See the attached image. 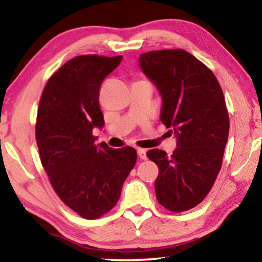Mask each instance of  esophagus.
Returning a JSON list of instances; mask_svg holds the SVG:
<instances>
[{
  "label": "esophagus",
  "mask_w": 262,
  "mask_h": 262,
  "mask_svg": "<svg viewBox=\"0 0 262 262\" xmlns=\"http://www.w3.org/2000/svg\"><path fill=\"white\" fill-rule=\"evenodd\" d=\"M137 155H139V157L141 159H147V150L145 149H137Z\"/></svg>",
  "instance_id": "34e87169"
}]
</instances>
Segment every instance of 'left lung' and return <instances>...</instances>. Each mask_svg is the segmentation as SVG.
<instances>
[{
    "mask_svg": "<svg viewBox=\"0 0 262 262\" xmlns=\"http://www.w3.org/2000/svg\"><path fill=\"white\" fill-rule=\"evenodd\" d=\"M139 62L162 96V122L177 137L172 156L147 152L159 170L156 198L170 211L189 210L210 192L222 166L229 136L223 91L211 70L184 50L151 51Z\"/></svg>",
    "mask_w": 262,
    "mask_h": 262,
    "instance_id": "obj_1",
    "label": "left lung"
}]
</instances>
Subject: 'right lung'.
Instances as JSON below:
<instances>
[{
  "label": "right lung",
  "mask_w": 262,
  "mask_h": 262,
  "mask_svg": "<svg viewBox=\"0 0 262 262\" xmlns=\"http://www.w3.org/2000/svg\"><path fill=\"white\" fill-rule=\"evenodd\" d=\"M121 55H81L48 79L39 101L35 139L40 161L55 193L86 220L108 212L134 167L132 147L95 144V127L104 126L100 84L120 64Z\"/></svg>",
  "instance_id": "right-lung-1"
}]
</instances>
